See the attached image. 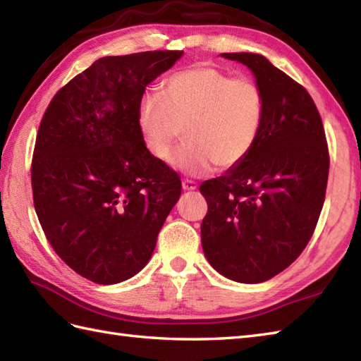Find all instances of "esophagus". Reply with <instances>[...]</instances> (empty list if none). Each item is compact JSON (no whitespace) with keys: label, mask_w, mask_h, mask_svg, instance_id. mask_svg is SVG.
<instances>
[{"label":"esophagus","mask_w":361,"mask_h":361,"mask_svg":"<svg viewBox=\"0 0 361 361\" xmlns=\"http://www.w3.org/2000/svg\"><path fill=\"white\" fill-rule=\"evenodd\" d=\"M183 189L185 190H195L197 189V185L194 180H183Z\"/></svg>","instance_id":"1"}]
</instances>
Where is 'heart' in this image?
Wrapping results in <instances>:
<instances>
[{"label": "heart", "instance_id": "1", "mask_svg": "<svg viewBox=\"0 0 361 361\" xmlns=\"http://www.w3.org/2000/svg\"><path fill=\"white\" fill-rule=\"evenodd\" d=\"M264 121L265 94L259 83L211 65L169 75L159 91L142 96L136 111L145 149L161 163L171 159L185 127L189 142L173 163L189 175H204L217 164L239 166L256 147Z\"/></svg>", "mask_w": 361, "mask_h": 361}]
</instances>
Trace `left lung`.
Instances as JSON below:
<instances>
[{
    "label": "left lung",
    "instance_id": "1",
    "mask_svg": "<svg viewBox=\"0 0 361 361\" xmlns=\"http://www.w3.org/2000/svg\"><path fill=\"white\" fill-rule=\"evenodd\" d=\"M247 65L265 94L256 147L239 166L204 181L206 259L225 278L271 279L307 247L324 204L329 147L312 96L260 54L228 52Z\"/></svg>",
    "mask_w": 361,
    "mask_h": 361
}]
</instances>
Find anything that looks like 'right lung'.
I'll use <instances>...</instances> for the list:
<instances>
[{
    "label": "right lung",
    "mask_w": 361,
    "mask_h": 361,
    "mask_svg": "<svg viewBox=\"0 0 361 361\" xmlns=\"http://www.w3.org/2000/svg\"><path fill=\"white\" fill-rule=\"evenodd\" d=\"M183 51L102 57L60 88L38 127L30 181L46 239L96 283L149 262L181 195L180 175L145 149L136 111L145 87Z\"/></svg>",
    "instance_id": "1"
}]
</instances>
